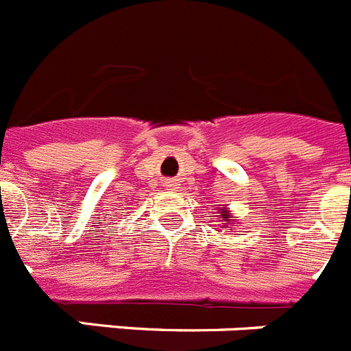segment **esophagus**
Instances as JSON below:
<instances>
[{
    "label": "esophagus",
    "mask_w": 351,
    "mask_h": 351,
    "mask_svg": "<svg viewBox=\"0 0 351 351\" xmlns=\"http://www.w3.org/2000/svg\"><path fill=\"white\" fill-rule=\"evenodd\" d=\"M176 186H178V184H176V182H173V181H169V188H172V190H173V188H176Z\"/></svg>",
    "instance_id": "1"
}]
</instances>
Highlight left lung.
Returning a JSON list of instances; mask_svg holds the SVG:
<instances>
[{
  "label": "left lung",
  "instance_id": "obj_1",
  "mask_svg": "<svg viewBox=\"0 0 351 351\" xmlns=\"http://www.w3.org/2000/svg\"><path fill=\"white\" fill-rule=\"evenodd\" d=\"M228 214H230V213H228L226 209H219V216H221V218H230ZM226 221H232V219H226ZM223 228H228V225H225Z\"/></svg>",
  "mask_w": 351,
  "mask_h": 351
}]
</instances>
